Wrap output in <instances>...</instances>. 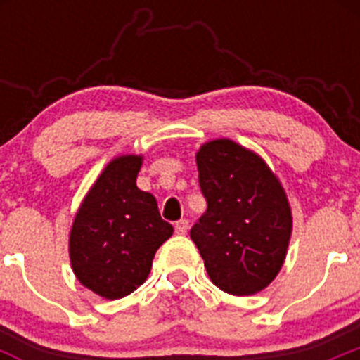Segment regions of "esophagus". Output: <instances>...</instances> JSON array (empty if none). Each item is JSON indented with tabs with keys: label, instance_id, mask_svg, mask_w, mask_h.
<instances>
[{
	"label": "esophagus",
	"instance_id": "obj_1",
	"mask_svg": "<svg viewBox=\"0 0 360 360\" xmlns=\"http://www.w3.org/2000/svg\"><path fill=\"white\" fill-rule=\"evenodd\" d=\"M174 231H176V234H180V236L187 234V231H189V221H187V219H178L176 224H174Z\"/></svg>",
	"mask_w": 360,
	"mask_h": 360
}]
</instances>
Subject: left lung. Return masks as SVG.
<instances>
[{
  "mask_svg": "<svg viewBox=\"0 0 360 360\" xmlns=\"http://www.w3.org/2000/svg\"><path fill=\"white\" fill-rule=\"evenodd\" d=\"M207 211L191 229L216 287L252 295L274 281L287 256L292 212L278 176L262 157L229 139L196 153Z\"/></svg>",
  "mask_w": 360,
  "mask_h": 360,
  "instance_id": "obj_1",
  "label": "left lung"
}]
</instances>
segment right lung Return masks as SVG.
<instances>
[{
  "label": "right lung",
  "mask_w": 360,
  "mask_h": 360,
  "mask_svg": "<svg viewBox=\"0 0 360 360\" xmlns=\"http://www.w3.org/2000/svg\"><path fill=\"white\" fill-rule=\"evenodd\" d=\"M141 165L136 155L113 158L82 200L70 232L73 274L104 299L141 287L155 252L173 234L155 196L136 187Z\"/></svg>",
  "instance_id": "add662e5"
}]
</instances>
